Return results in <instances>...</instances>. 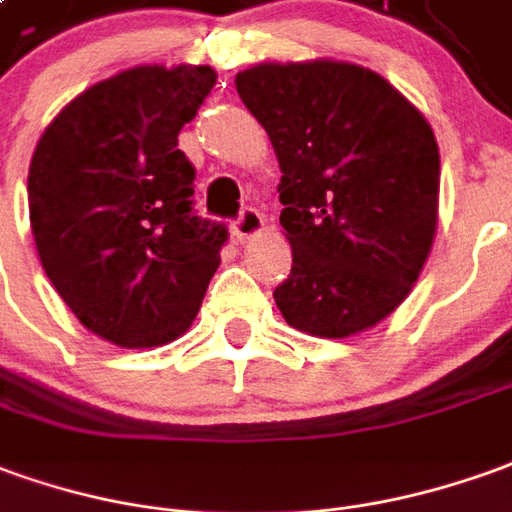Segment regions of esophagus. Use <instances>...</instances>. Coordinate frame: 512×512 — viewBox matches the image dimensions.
<instances>
[{
  "label": "esophagus",
  "instance_id": "34e87169",
  "mask_svg": "<svg viewBox=\"0 0 512 512\" xmlns=\"http://www.w3.org/2000/svg\"><path fill=\"white\" fill-rule=\"evenodd\" d=\"M264 231V217L259 214V209H253V206H245V209L239 211V217L234 220V236L239 242H245L250 236L262 234Z\"/></svg>",
  "mask_w": 512,
  "mask_h": 512
}]
</instances>
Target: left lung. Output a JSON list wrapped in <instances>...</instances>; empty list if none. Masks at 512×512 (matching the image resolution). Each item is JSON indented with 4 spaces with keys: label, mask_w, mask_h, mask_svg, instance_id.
Segmentation results:
<instances>
[{
    "label": "left lung",
    "mask_w": 512,
    "mask_h": 512,
    "mask_svg": "<svg viewBox=\"0 0 512 512\" xmlns=\"http://www.w3.org/2000/svg\"><path fill=\"white\" fill-rule=\"evenodd\" d=\"M236 91L281 167L292 329L351 337L410 295L438 228L440 155L418 108L354 63H259Z\"/></svg>",
    "instance_id": "left-lung-1"
}]
</instances>
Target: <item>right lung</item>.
Returning <instances> with one entry per match:
<instances>
[{
	"label": "right lung",
	"instance_id": "add662e5",
	"mask_svg": "<svg viewBox=\"0 0 512 512\" xmlns=\"http://www.w3.org/2000/svg\"><path fill=\"white\" fill-rule=\"evenodd\" d=\"M214 80L211 66L128 69L69 102L35 147V248L74 317L108 343L181 337L220 267L228 228L197 217L195 167L178 150Z\"/></svg>",
	"mask_w": 512,
	"mask_h": 512
}]
</instances>
